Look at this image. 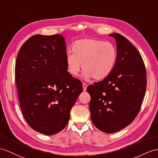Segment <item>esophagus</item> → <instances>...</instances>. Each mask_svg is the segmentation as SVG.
<instances>
[{"instance_id":"1","label":"esophagus","mask_w":158,"mask_h":158,"mask_svg":"<svg viewBox=\"0 0 158 158\" xmlns=\"http://www.w3.org/2000/svg\"><path fill=\"white\" fill-rule=\"evenodd\" d=\"M82 87H83V90L85 91L86 90V88H87V84L86 83H83L82 84Z\"/></svg>"}]
</instances>
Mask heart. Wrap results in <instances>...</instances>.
Listing matches in <instances>:
<instances>
[{
  "label": "heart",
  "mask_w": 158,
  "mask_h": 158,
  "mask_svg": "<svg viewBox=\"0 0 158 158\" xmlns=\"http://www.w3.org/2000/svg\"><path fill=\"white\" fill-rule=\"evenodd\" d=\"M72 52L67 53L66 61L68 72L73 76L78 75L82 65L84 78L103 80L111 74L117 62V48L109 41L81 40L72 45Z\"/></svg>",
  "instance_id": "obj_1"
}]
</instances>
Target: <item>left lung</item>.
<instances>
[{"label":"left lung","instance_id":"left-lung-1","mask_svg":"<svg viewBox=\"0 0 158 158\" xmlns=\"http://www.w3.org/2000/svg\"><path fill=\"white\" fill-rule=\"evenodd\" d=\"M117 44V62L111 74L87 88L91 119L106 133L125 128L139 113L147 86L145 66L139 51L124 36L109 35Z\"/></svg>","mask_w":158,"mask_h":158}]
</instances>
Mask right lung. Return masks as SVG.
<instances>
[{
	"label": "right lung",
	"instance_id": "add662e5",
	"mask_svg": "<svg viewBox=\"0 0 158 158\" xmlns=\"http://www.w3.org/2000/svg\"><path fill=\"white\" fill-rule=\"evenodd\" d=\"M66 42L60 34L35 35L19 50L15 82L23 114L36 131L52 135L64 129L82 84L67 72Z\"/></svg>",
	"mask_w": 158,
	"mask_h": 158
}]
</instances>
